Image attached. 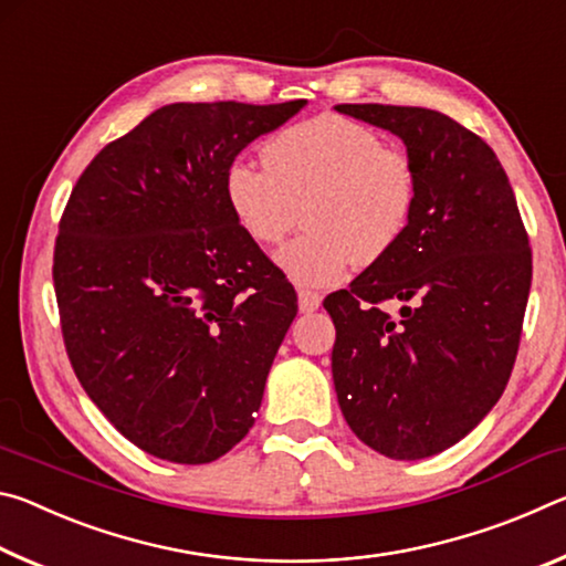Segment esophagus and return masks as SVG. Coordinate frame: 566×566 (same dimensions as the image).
<instances>
[{
  "label": "esophagus",
  "instance_id": "1",
  "mask_svg": "<svg viewBox=\"0 0 566 566\" xmlns=\"http://www.w3.org/2000/svg\"><path fill=\"white\" fill-rule=\"evenodd\" d=\"M322 304V294L319 292H312V290H300V310L304 314L310 312H317Z\"/></svg>",
  "mask_w": 566,
  "mask_h": 566
}]
</instances>
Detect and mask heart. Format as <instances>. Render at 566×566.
Instances as JSON below:
<instances>
[{
    "label": "heart",
    "mask_w": 566,
    "mask_h": 566,
    "mask_svg": "<svg viewBox=\"0 0 566 566\" xmlns=\"http://www.w3.org/2000/svg\"><path fill=\"white\" fill-rule=\"evenodd\" d=\"M262 159L264 167L234 159L224 197L237 224L260 247L282 244L302 207L306 232L280 254L296 284H337L354 262L385 260L409 232L417 167L367 124L319 114L276 132Z\"/></svg>",
    "instance_id": "heart-1"
}]
</instances>
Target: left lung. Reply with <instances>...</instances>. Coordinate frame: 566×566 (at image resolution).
Masks as SVG:
<instances>
[{
    "mask_svg": "<svg viewBox=\"0 0 566 566\" xmlns=\"http://www.w3.org/2000/svg\"><path fill=\"white\" fill-rule=\"evenodd\" d=\"M334 109L397 134L419 175L405 239L324 300L344 419L375 452L415 462L457 444L500 401L530 300V237L492 147L452 117ZM387 301L402 302L399 321Z\"/></svg>",
    "mask_w": 566,
    "mask_h": 566,
    "instance_id": "8db88e82",
    "label": "left lung"
}]
</instances>
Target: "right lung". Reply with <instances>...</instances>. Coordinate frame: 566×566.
<instances>
[{
    "label": "right lung",
    "instance_id": "right-lung-1",
    "mask_svg": "<svg viewBox=\"0 0 566 566\" xmlns=\"http://www.w3.org/2000/svg\"><path fill=\"white\" fill-rule=\"evenodd\" d=\"M304 104H167L76 179L52 266L64 347L147 454L207 464L254 424L296 294L237 224L224 177Z\"/></svg>",
    "mask_w": 566,
    "mask_h": 566
}]
</instances>
